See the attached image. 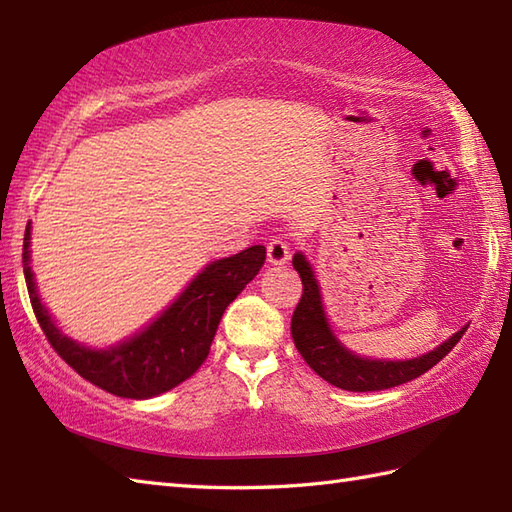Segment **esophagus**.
Here are the masks:
<instances>
[{"label":"esophagus","mask_w":512,"mask_h":512,"mask_svg":"<svg viewBox=\"0 0 512 512\" xmlns=\"http://www.w3.org/2000/svg\"><path fill=\"white\" fill-rule=\"evenodd\" d=\"M288 259H290V244L286 242V239H281V237L270 239V242H268V262L279 266V264H286Z\"/></svg>","instance_id":"1"}]
</instances>
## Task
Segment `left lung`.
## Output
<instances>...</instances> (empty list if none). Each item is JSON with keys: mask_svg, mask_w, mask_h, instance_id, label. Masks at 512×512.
I'll use <instances>...</instances> for the list:
<instances>
[{"mask_svg": "<svg viewBox=\"0 0 512 512\" xmlns=\"http://www.w3.org/2000/svg\"><path fill=\"white\" fill-rule=\"evenodd\" d=\"M292 266L301 277L303 292L292 314L290 332L299 354L303 356L314 372L330 385L347 391H380L389 387H398L402 383L429 372L433 365H438L447 356L458 341L464 336L466 328L455 332L449 341H444L436 350L411 361H367L356 354L347 352L345 347L334 339L328 319L321 306V295L317 279L312 275V268L303 255L292 257Z\"/></svg>", "mask_w": 512, "mask_h": 512, "instance_id": "obj_1", "label": "left lung"}]
</instances>
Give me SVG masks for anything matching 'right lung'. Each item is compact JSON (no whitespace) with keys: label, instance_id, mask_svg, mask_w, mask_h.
Wrapping results in <instances>:
<instances>
[{"label":"right lung","instance_id":"obj_1","mask_svg":"<svg viewBox=\"0 0 512 512\" xmlns=\"http://www.w3.org/2000/svg\"><path fill=\"white\" fill-rule=\"evenodd\" d=\"M30 224L24 235V277L35 317L52 350L76 374L121 398H151L184 383L211 352L217 325L228 303L246 288L266 262L264 246H250L233 257L217 259L195 277L171 308L134 339L112 350H88L54 328L41 306L30 273Z\"/></svg>","mask_w":512,"mask_h":512}]
</instances>
